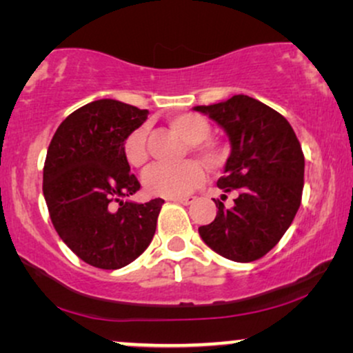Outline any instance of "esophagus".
I'll return each instance as SVG.
<instances>
[{
	"label": "esophagus",
	"mask_w": 353,
	"mask_h": 353,
	"mask_svg": "<svg viewBox=\"0 0 353 353\" xmlns=\"http://www.w3.org/2000/svg\"><path fill=\"white\" fill-rule=\"evenodd\" d=\"M172 201L180 203V205H192L194 201V196H178V198H172Z\"/></svg>",
	"instance_id": "esophagus-1"
}]
</instances>
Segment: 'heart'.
I'll list each match as a JSON object with an SVG mask.
<instances>
[{
    "label": "heart",
    "instance_id": "1",
    "mask_svg": "<svg viewBox=\"0 0 353 353\" xmlns=\"http://www.w3.org/2000/svg\"><path fill=\"white\" fill-rule=\"evenodd\" d=\"M170 127L188 142L190 152L203 163L214 168L225 160V150L221 145L208 140L211 132L210 122L196 114H183L170 120ZM122 152L127 163L134 168L145 167L148 160L147 130L143 127L135 128L125 137ZM203 180L200 165L193 160H186L180 165H153L143 173L142 183L145 192L153 196L178 198L190 193Z\"/></svg>",
    "mask_w": 353,
    "mask_h": 353
}]
</instances>
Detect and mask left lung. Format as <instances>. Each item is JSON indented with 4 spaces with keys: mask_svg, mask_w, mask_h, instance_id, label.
Listing matches in <instances>:
<instances>
[{
    "mask_svg": "<svg viewBox=\"0 0 353 353\" xmlns=\"http://www.w3.org/2000/svg\"><path fill=\"white\" fill-rule=\"evenodd\" d=\"M194 110L225 128L231 153L216 185L225 193H236L231 208L214 200L216 218L198 233L226 259L251 263L263 258L279 243L301 206L304 153L299 140L279 112L250 95H233Z\"/></svg>",
    "mask_w": 353,
    "mask_h": 353,
    "instance_id": "8db88e82",
    "label": "left lung"
}]
</instances>
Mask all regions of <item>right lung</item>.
<instances>
[{
	"label": "right lung",
	"instance_id": "right-lung-1",
	"mask_svg": "<svg viewBox=\"0 0 353 353\" xmlns=\"http://www.w3.org/2000/svg\"><path fill=\"white\" fill-rule=\"evenodd\" d=\"M148 110L101 99L65 117L44 161L43 193L59 238L84 263L120 269L152 243L161 198L123 201L140 183L122 152Z\"/></svg>",
	"mask_w": 353,
	"mask_h": 353
}]
</instances>
